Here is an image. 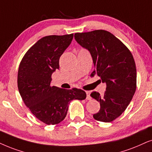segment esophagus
Returning <instances> with one entry per match:
<instances>
[{
	"mask_svg": "<svg viewBox=\"0 0 152 152\" xmlns=\"http://www.w3.org/2000/svg\"><path fill=\"white\" fill-rule=\"evenodd\" d=\"M86 95H87V97H86V99H88V100H90L91 99V97H90V91H86Z\"/></svg>",
	"mask_w": 152,
	"mask_h": 152,
	"instance_id": "obj_1",
	"label": "esophagus"
}]
</instances>
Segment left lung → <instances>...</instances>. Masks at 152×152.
I'll return each instance as SVG.
<instances>
[{
    "instance_id": "8db88e82",
    "label": "left lung",
    "mask_w": 152,
    "mask_h": 152,
    "mask_svg": "<svg viewBox=\"0 0 152 152\" xmlns=\"http://www.w3.org/2000/svg\"><path fill=\"white\" fill-rule=\"evenodd\" d=\"M76 42L88 50L100 80L107 85L103 95L90 94L100 103V109L93 115L95 120L111 122L126 110L136 90L137 72L135 60L128 48L110 32L95 30L74 34Z\"/></svg>"
}]
</instances>
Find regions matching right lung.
<instances>
[{
	"mask_svg": "<svg viewBox=\"0 0 152 152\" xmlns=\"http://www.w3.org/2000/svg\"><path fill=\"white\" fill-rule=\"evenodd\" d=\"M73 34L41 38L24 55L17 75V86L26 107L48 125L64 120L73 99L86 98L85 91L51 86L52 74L59 69V57L72 43Z\"/></svg>",
	"mask_w": 152,
	"mask_h": 152,
	"instance_id": "1",
	"label": "right lung"
}]
</instances>
